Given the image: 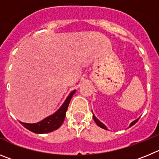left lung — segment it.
<instances>
[{"mask_svg": "<svg viewBox=\"0 0 159 159\" xmlns=\"http://www.w3.org/2000/svg\"><path fill=\"white\" fill-rule=\"evenodd\" d=\"M93 120H94V121H95L96 122V124H97V125L99 126V127H101V128H103V129H105V130H107V128H106V126L104 125V124H103V123H101V121L99 120H97V118H96V116H95L93 115ZM139 120V119H137V120H134L133 121L132 123H131V124H130V127H131V126H133L134 125V124H135V123L137 122V121Z\"/></svg>", "mask_w": 159, "mask_h": 159, "instance_id": "8db88e82", "label": "left lung"}]
</instances>
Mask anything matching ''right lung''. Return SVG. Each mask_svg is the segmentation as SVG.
I'll list each match as a JSON object with an SVG mask.
<instances>
[{
  "label": "right lung",
  "mask_w": 159,
  "mask_h": 159,
  "mask_svg": "<svg viewBox=\"0 0 159 159\" xmlns=\"http://www.w3.org/2000/svg\"><path fill=\"white\" fill-rule=\"evenodd\" d=\"M76 90H74L70 93V95L67 97L65 102L62 104V105L60 107L59 109L50 116L47 117L44 120H41L40 122L36 123V124H28V123L20 122V124L24 128L28 129L29 131H32L37 134H43V133L51 132L58 129L60 126L62 125L66 117V111L68 106H69L70 101L72 98L73 95L74 94Z\"/></svg>",
  "instance_id": "1"
}]
</instances>
